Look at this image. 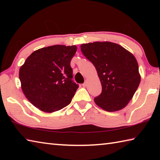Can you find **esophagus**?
<instances>
[{"instance_id":"obj_1","label":"esophagus","mask_w":160,"mask_h":160,"mask_svg":"<svg viewBox=\"0 0 160 160\" xmlns=\"http://www.w3.org/2000/svg\"><path fill=\"white\" fill-rule=\"evenodd\" d=\"M82 85V87H84V88H85V87L88 85V81H85V82H84Z\"/></svg>"}]
</instances>
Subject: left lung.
I'll list each match as a JSON object with an SVG mask.
<instances>
[{
    "instance_id": "obj_1",
    "label": "left lung",
    "mask_w": 160,
    "mask_h": 160,
    "mask_svg": "<svg viewBox=\"0 0 160 160\" xmlns=\"http://www.w3.org/2000/svg\"><path fill=\"white\" fill-rule=\"evenodd\" d=\"M83 55L95 67L102 91L94 101L107 112L126 107L140 82L136 58L125 48L110 42H95L80 46Z\"/></svg>"
}]
</instances>
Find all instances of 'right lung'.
Wrapping results in <instances>:
<instances>
[{
	"label": "right lung",
	"mask_w": 160,
	"mask_h": 160,
	"mask_svg": "<svg viewBox=\"0 0 160 160\" xmlns=\"http://www.w3.org/2000/svg\"><path fill=\"white\" fill-rule=\"evenodd\" d=\"M77 47L53 45L34 51L20 67L19 78L26 98L46 113L61 110L71 102L78 85L72 82L70 61Z\"/></svg>",
	"instance_id": "add662e5"
}]
</instances>
